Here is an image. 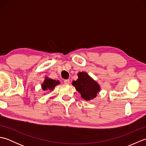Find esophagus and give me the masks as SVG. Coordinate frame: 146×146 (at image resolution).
<instances>
[{
	"instance_id": "obj_1",
	"label": "esophagus",
	"mask_w": 146,
	"mask_h": 146,
	"mask_svg": "<svg viewBox=\"0 0 146 146\" xmlns=\"http://www.w3.org/2000/svg\"><path fill=\"white\" fill-rule=\"evenodd\" d=\"M64 84H66V85H69V84H70V80H69L67 79V80H64Z\"/></svg>"
}]
</instances>
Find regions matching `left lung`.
<instances>
[{
	"label": "left lung",
	"mask_w": 146,
	"mask_h": 146,
	"mask_svg": "<svg viewBox=\"0 0 146 146\" xmlns=\"http://www.w3.org/2000/svg\"><path fill=\"white\" fill-rule=\"evenodd\" d=\"M78 78L76 81H73L72 85L85 100H92L97 96L100 91V86L92 77L86 72L78 73Z\"/></svg>",
	"instance_id": "left-lung-1"
}]
</instances>
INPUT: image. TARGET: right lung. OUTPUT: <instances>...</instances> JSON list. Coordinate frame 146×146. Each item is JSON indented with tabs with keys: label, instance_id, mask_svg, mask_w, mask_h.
I'll return each instance as SVG.
<instances>
[{
	"label": "right lung",
	"instance_id": "add662e5",
	"mask_svg": "<svg viewBox=\"0 0 146 146\" xmlns=\"http://www.w3.org/2000/svg\"><path fill=\"white\" fill-rule=\"evenodd\" d=\"M60 83V81L59 80H52L48 78V77H46V78L44 80V82L42 83V84L41 85V87L42 90L46 91V90H52L56 86H57Z\"/></svg>",
	"mask_w": 146,
	"mask_h": 146
}]
</instances>
